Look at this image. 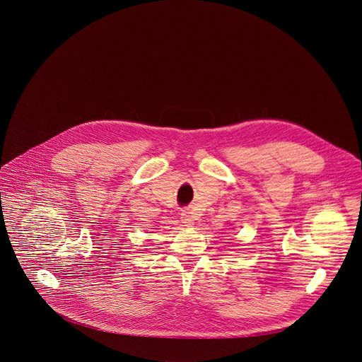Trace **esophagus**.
Masks as SVG:
<instances>
[{"mask_svg": "<svg viewBox=\"0 0 362 362\" xmlns=\"http://www.w3.org/2000/svg\"><path fill=\"white\" fill-rule=\"evenodd\" d=\"M180 220H182V223L185 226H193V216H192V213L189 210H183L180 213Z\"/></svg>", "mask_w": 362, "mask_h": 362, "instance_id": "1", "label": "esophagus"}]
</instances>
